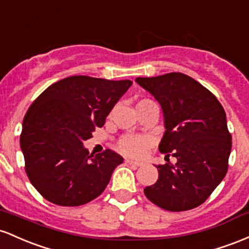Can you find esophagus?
Listing matches in <instances>:
<instances>
[{
  "label": "esophagus",
  "instance_id": "obj_1",
  "mask_svg": "<svg viewBox=\"0 0 249 249\" xmlns=\"http://www.w3.org/2000/svg\"><path fill=\"white\" fill-rule=\"evenodd\" d=\"M125 162H127L128 164H130V166H135V167H141L142 166V162L130 160V159H127V160H125Z\"/></svg>",
  "mask_w": 249,
  "mask_h": 249
}]
</instances>
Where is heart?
<instances>
[{
    "label": "heart",
    "mask_w": 249,
    "mask_h": 249,
    "mask_svg": "<svg viewBox=\"0 0 249 249\" xmlns=\"http://www.w3.org/2000/svg\"><path fill=\"white\" fill-rule=\"evenodd\" d=\"M149 103H154L150 100H141L138 103V107L140 106L149 105ZM117 149L125 155L130 156H142L147 152V149L150 146V140L146 136H138V135H124L120 138L117 141Z\"/></svg>",
    "instance_id": "heart-1"
}]
</instances>
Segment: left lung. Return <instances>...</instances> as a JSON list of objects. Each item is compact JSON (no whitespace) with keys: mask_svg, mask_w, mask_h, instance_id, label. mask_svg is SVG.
<instances>
[{"mask_svg":"<svg viewBox=\"0 0 249 249\" xmlns=\"http://www.w3.org/2000/svg\"><path fill=\"white\" fill-rule=\"evenodd\" d=\"M161 105L164 132L159 150L177 158L159 164V178L144 195L170 212L189 211L211 196L228 170L231 135L226 113L213 93L182 72L136 77Z\"/></svg>","mask_w":249,"mask_h":249,"instance_id":"1","label":"left lung"}]
</instances>
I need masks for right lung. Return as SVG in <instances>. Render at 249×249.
<instances>
[{
    "instance_id": "1",
    "label": "right lung",
    "mask_w": 249,
    "mask_h": 249,
    "mask_svg": "<svg viewBox=\"0 0 249 249\" xmlns=\"http://www.w3.org/2000/svg\"><path fill=\"white\" fill-rule=\"evenodd\" d=\"M132 85L77 75L53 83L32 103L19 143L27 177L44 199L74 207L102 194L124 158L111 149L89 155L83 141Z\"/></svg>"
}]
</instances>
